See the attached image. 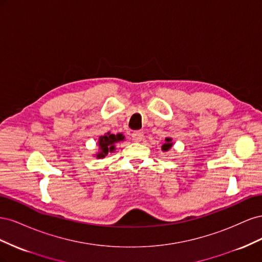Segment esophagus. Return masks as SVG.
<instances>
[{
	"label": "esophagus",
	"instance_id": "obj_1",
	"mask_svg": "<svg viewBox=\"0 0 262 262\" xmlns=\"http://www.w3.org/2000/svg\"><path fill=\"white\" fill-rule=\"evenodd\" d=\"M142 139H143V132L142 131H134L132 133V140L134 142H140Z\"/></svg>",
	"mask_w": 262,
	"mask_h": 262
}]
</instances>
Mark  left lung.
Segmentation results:
<instances>
[{
    "label": "left lung",
    "instance_id": "8db88e82",
    "mask_svg": "<svg viewBox=\"0 0 262 262\" xmlns=\"http://www.w3.org/2000/svg\"><path fill=\"white\" fill-rule=\"evenodd\" d=\"M172 146V143H171V139L170 138H166L165 139V143L162 145V149L165 150V152H167V150Z\"/></svg>",
    "mask_w": 262,
    "mask_h": 262
}]
</instances>
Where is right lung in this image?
Returning <instances> with one entry per match:
<instances>
[{"instance_id": "1", "label": "right lung", "mask_w": 262, "mask_h": 262, "mask_svg": "<svg viewBox=\"0 0 262 262\" xmlns=\"http://www.w3.org/2000/svg\"><path fill=\"white\" fill-rule=\"evenodd\" d=\"M124 140V137L121 133L119 134H112L110 132L104 134V136L99 137L98 140V146L99 152L96 154L97 158H104L108 153H112L115 150V144Z\"/></svg>"}]
</instances>
